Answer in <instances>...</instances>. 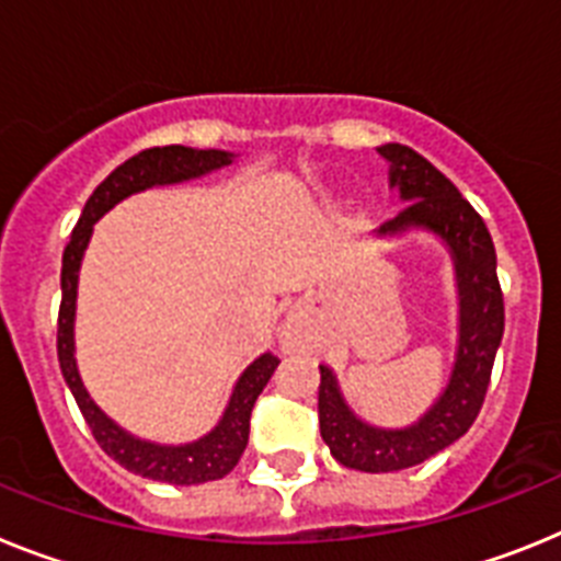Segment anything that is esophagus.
I'll return each mask as SVG.
<instances>
[{
	"label": "esophagus",
	"instance_id": "1",
	"mask_svg": "<svg viewBox=\"0 0 561 561\" xmlns=\"http://www.w3.org/2000/svg\"><path fill=\"white\" fill-rule=\"evenodd\" d=\"M301 344V324H296V321H290L285 330H282V347L290 353V350H296Z\"/></svg>",
	"mask_w": 561,
	"mask_h": 561
}]
</instances>
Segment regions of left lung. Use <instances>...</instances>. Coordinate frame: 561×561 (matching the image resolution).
Returning a JSON list of instances; mask_svg holds the SVG:
<instances>
[{"label":"left lung","mask_w":561,"mask_h":561,"mask_svg":"<svg viewBox=\"0 0 561 561\" xmlns=\"http://www.w3.org/2000/svg\"><path fill=\"white\" fill-rule=\"evenodd\" d=\"M389 163V188L407 206L375 228L381 237L407 231L435 233L455 265L457 285V350L449 383L415 423L383 428L362 421L344 401L333 369L321 364L319 428L330 455L347 469L387 474L428 460L474 423L489 389L491 367L503 341V290L496 282V253L483 217L437 172L423 154L401 144L378 146Z\"/></svg>","instance_id":"1"}]
</instances>
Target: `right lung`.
<instances>
[{"instance_id": "obj_1", "label": "right lung", "mask_w": 561, "mask_h": 561, "mask_svg": "<svg viewBox=\"0 0 561 561\" xmlns=\"http://www.w3.org/2000/svg\"><path fill=\"white\" fill-rule=\"evenodd\" d=\"M237 154L226 149H192V146H154L146 152L135 154L126 163H121L110 178L101 183L87 199L84 211L78 217V226L72 228V237L65 248L61 260V310H58V364L65 375L67 387L76 398L84 421L90 423L92 435L101 449L121 462L126 471L158 480V483L172 485H197L208 480H220L237 466L248 446V428H251V409L271 381L274 369L279 367V358L274 353H262L245 367V373L237 378L231 389V398L226 403V412L217 421L211 432H206L197 440L188 443H154L126 432L124 426L112 421L99 403L87 392L81 373L76 362V299H78V271L81 260L90 245L92 226L104 217L110 208H115L121 199L146 192L154 186H174V183H188L203 174H211L222 165H231Z\"/></svg>"}]
</instances>
